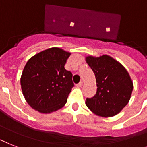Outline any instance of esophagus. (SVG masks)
Segmentation results:
<instances>
[{"instance_id":"obj_1","label":"esophagus","mask_w":147,"mask_h":147,"mask_svg":"<svg viewBox=\"0 0 147 147\" xmlns=\"http://www.w3.org/2000/svg\"><path fill=\"white\" fill-rule=\"evenodd\" d=\"M82 85H83V82H80L78 84H77L78 87H82Z\"/></svg>"}]
</instances>
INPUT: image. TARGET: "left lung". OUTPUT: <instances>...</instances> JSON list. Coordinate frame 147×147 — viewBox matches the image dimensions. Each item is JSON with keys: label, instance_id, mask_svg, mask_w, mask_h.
<instances>
[{"label": "left lung", "instance_id": "8db88e82", "mask_svg": "<svg viewBox=\"0 0 147 147\" xmlns=\"http://www.w3.org/2000/svg\"><path fill=\"white\" fill-rule=\"evenodd\" d=\"M96 82V92L86 99V105L96 115L110 117L127 104L133 90L129 74L121 64L109 56L86 58Z\"/></svg>", "mask_w": 147, "mask_h": 147}]
</instances>
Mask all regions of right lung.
Returning a JSON list of instances; mask_svg holds the SVG:
<instances>
[{"label":"right lung","mask_w":147,"mask_h":147,"mask_svg":"<svg viewBox=\"0 0 147 147\" xmlns=\"http://www.w3.org/2000/svg\"><path fill=\"white\" fill-rule=\"evenodd\" d=\"M70 53L57 47L47 49L32 57L21 76L26 100L40 113L62 108L74 87L72 74L65 69Z\"/></svg>","instance_id":"1"}]
</instances>
